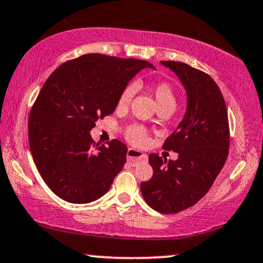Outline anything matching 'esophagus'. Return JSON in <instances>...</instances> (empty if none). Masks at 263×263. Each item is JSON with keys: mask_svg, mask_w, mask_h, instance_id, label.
I'll list each match as a JSON object with an SVG mask.
<instances>
[{"mask_svg": "<svg viewBox=\"0 0 263 263\" xmlns=\"http://www.w3.org/2000/svg\"><path fill=\"white\" fill-rule=\"evenodd\" d=\"M127 160L132 166H136L141 161L147 160V155H145L144 153L137 151V149L129 148L127 151Z\"/></svg>", "mask_w": 263, "mask_h": 263, "instance_id": "esophagus-1", "label": "esophagus"}]
</instances>
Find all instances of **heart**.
I'll use <instances>...</instances> for the list:
<instances>
[{
    "mask_svg": "<svg viewBox=\"0 0 263 263\" xmlns=\"http://www.w3.org/2000/svg\"><path fill=\"white\" fill-rule=\"evenodd\" d=\"M136 93V86L134 84L127 85L124 88V91L121 92L120 97H119L118 105L120 108L128 107V104L131 103L132 98H134ZM153 93H154V97L158 103V107L162 108H170L175 109L176 107V95L172 86L166 81L156 82L153 86ZM126 137L129 142H132L136 145H143L148 139L147 129H145L141 125H132L126 129Z\"/></svg>",
    "mask_w": 263,
    "mask_h": 263,
    "instance_id": "b5f03b06",
    "label": "heart"
}]
</instances>
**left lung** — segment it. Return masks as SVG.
<instances>
[{
	"instance_id": "1",
	"label": "left lung",
	"mask_w": 263,
	"mask_h": 263,
	"mask_svg": "<svg viewBox=\"0 0 263 263\" xmlns=\"http://www.w3.org/2000/svg\"><path fill=\"white\" fill-rule=\"evenodd\" d=\"M187 92V110L162 148L178 153L177 160L149 154L153 177L141 183L147 204L161 214L191 208L210 191L229 152L228 112L221 89L204 71L181 62L161 61Z\"/></svg>"
}]
</instances>
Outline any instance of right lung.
<instances>
[{
  "label": "right lung",
  "mask_w": 263,
  "mask_h": 263,
  "mask_svg": "<svg viewBox=\"0 0 263 263\" xmlns=\"http://www.w3.org/2000/svg\"><path fill=\"white\" fill-rule=\"evenodd\" d=\"M144 68L155 69L147 61L91 53L63 63L42 86L30 111L29 145L43 181L63 200H97L122 170L127 147L119 139L96 144L89 131L114 112Z\"/></svg>",
  "instance_id": "1"
}]
</instances>
